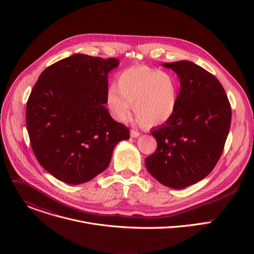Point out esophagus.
Wrapping results in <instances>:
<instances>
[{"mask_svg": "<svg viewBox=\"0 0 254 254\" xmlns=\"http://www.w3.org/2000/svg\"><path fill=\"white\" fill-rule=\"evenodd\" d=\"M140 133L137 131V130H134V129H131L130 130V136L131 137H137Z\"/></svg>", "mask_w": 254, "mask_h": 254, "instance_id": "esophagus-1", "label": "esophagus"}]
</instances>
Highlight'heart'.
<instances>
[{
    "label": "heart",
    "mask_w": 254,
    "mask_h": 254,
    "mask_svg": "<svg viewBox=\"0 0 254 254\" xmlns=\"http://www.w3.org/2000/svg\"><path fill=\"white\" fill-rule=\"evenodd\" d=\"M178 96L179 83L174 75L141 65L121 72L118 85L108 87L106 102L120 122L127 121L134 103L137 120L147 127H156L173 117Z\"/></svg>",
    "instance_id": "obj_1"
}]
</instances>
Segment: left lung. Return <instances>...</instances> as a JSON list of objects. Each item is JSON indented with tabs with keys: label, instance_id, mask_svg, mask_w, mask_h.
<instances>
[{
	"label": "left lung",
	"instance_id": "1",
	"mask_svg": "<svg viewBox=\"0 0 254 254\" xmlns=\"http://www.w3.org/2000/svg\"><path fill=\"white\" fill-rule=\"evenodd\" d=\"M163 66L176 72L181 89L173 117L151 131L158 147L144 162L161 184L182 189L203 180L219 161L231 105L219 80L199 65L183 60Z\"/></svg>",
	"mask_w": 254,
	"mask_h": 254
}]
</instances>
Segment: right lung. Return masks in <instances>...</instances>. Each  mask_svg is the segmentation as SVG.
Segmentation results:
<instances>
[{
	"label": "right lung",
	"instance_id": "add662e5",
	"mask_svg": "<svg viewBox=\"0 0 254 254\" xmlns=\"http://www.w3.org/2000/svg\"><path fill=\"white\" fill-rule=\"evenodd\" d=\"M119 59L74 54L47 67L26 106L33 153L56 179L88 182L111 163L115 147L129 129L105 107L108 72Z\"/></svg>",
	"mask_w": 254,
	"mask_h": 254
}]
</instances>
